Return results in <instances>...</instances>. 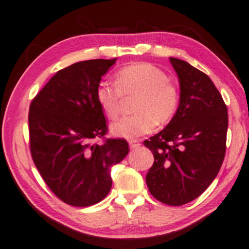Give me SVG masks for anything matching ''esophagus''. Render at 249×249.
Returning <instances> with one entry per match:
<instances>
[{
	"label": "esophagus",
	"mask_w": 249,
	"mask_h": 249,
	"mask_svg": "<svg viewBox=\"0 0 249 249\" xmlns=\"http://www.w3.org/2000/svg\"><path fill=\"white\" fill-rule=\"evenodd\" d=\"M128 145H130L131 149H137L140 147V142L138 140H131V142H128Z\"/></svg>",
	"instance_id": "1"
}]
</instances>
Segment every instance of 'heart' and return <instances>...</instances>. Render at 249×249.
I'll use <instances>...</instances> for the list:
<instances>
[{"label":"heart","instance_id":"heart-1","mask_svg":"<svg viewBox=\"0 0 249 249\" xmlns=\"http://www.w3.org/2000/svg\"><path fill=\"white\" fill-rule=\"evenodd\" d=\"M116 86L102 81L96 88V101L107 118L118 116L123 97L138 95L133 111L112 123L110 130L117 137L134 139L149 133L157 124H167L175 115L178 95L166 73L149 64H136L116 73Z\"/></svg>","mask_w":249,"mask_h":249}]
</instances>
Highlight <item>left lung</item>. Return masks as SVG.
<instances>
[{
  "label": "left lung",
  "mask_w": 249,
  "mask_h": 249,
  "mask_svg": "<svg viewBox=\"0 0 249 249\" xmlns=\"http://www.w3.org/2000/svg\"><path fill=\"white\" fill-rule=\"evenodd\" d=\"M179 82V104L162 131L145 140L154 155L146 175L159 202L178 206L202 195L219 173L226 151L227 107L210 77L170 58Z\"/></svg>",
  "instance_id": "left-lung-1"
}]
</instances>
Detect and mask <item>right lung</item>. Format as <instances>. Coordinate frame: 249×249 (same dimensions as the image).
<instances>
[{
  "mask_svg": "<svg viewBox=\"0 0 249 249\" xmlns=\"http://www.w3.org/2000/svg\"><path fill=\"white\" fill-rule=\"evenodd\" d=\"M116 60H86L59 71L30 106L34 162L50 189L70 205L106 198L112 185L110 167L128 153L124 139L92 143L107 133L96 88Z\"/></svg>",
  "mask_w": 249,
  "mask_h": 249,
  "instance_id": "obj_1",
  "label": "right lung"
}]
</instances>
